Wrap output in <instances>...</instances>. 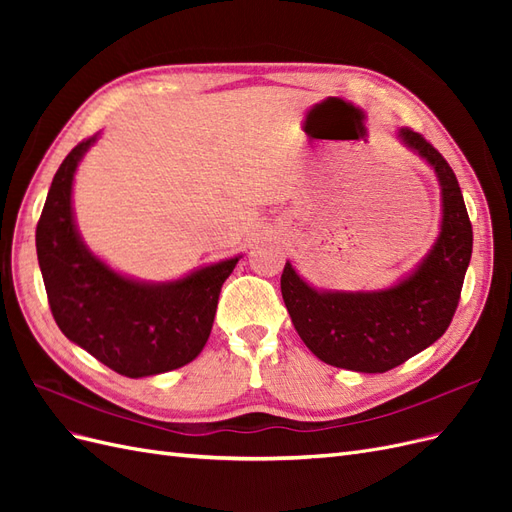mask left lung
Wrapping results in <instances>:
<instances>
[{
  "instance_id": "1",
  "label": "left lung",
  "mask_w": 512,
  "mask_h": 512,
  "mask_svg": "<svg viewBox=\"0 0 512 512\" xmlns=\"http://www.w3.org/2000/svg\"><path fill=\"white\" fill-rule=\"evenodd\" d=\"M399 138L433 166L442 188L440 235L406 280L378 292L316 290L286 262L282 297L305 346L333 367L382 374L444 335L459 305L472 256V224L453 168L425 138Z\"/></svg>"
}]
</instances>
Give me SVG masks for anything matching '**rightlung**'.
Wrapping results in <instances>:
<instances>
[{
	"instance_id": "1",
	"label": "right lung",
	"mask_w": 512,
	"mask_h": 512,
	"mask_svg": "<svg viewBox=\"0 0 512 512\" xmlns=\"http://www.w3.org/2000/svg\"><path fill=\"white\" fill-rule=\"evenodd\" d=\"M85 138L61 162L36 228V252L57 327L70 342L128 378L188 365L205 348L222 284L239 256L198 269L177 282L123 277L91 254L72 215V181Z\"/></svg>"
}]
</instances>
